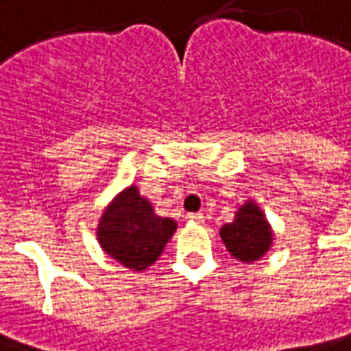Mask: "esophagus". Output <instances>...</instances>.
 <instances>
[{
	"label": "esophagus",
	"instance_id": "1",
	"mask_svg": "<svg viewBox=\"0 0 351 351\" xmlns=\"http://www.w3.org/2000/svg\"><path fill=\"white\" fill-rule=\"evenodd\" d=\"M186 219H188L190 223H194V225H202L206 217H204V213H188V215H186Z\"/></svg>",
	"mask_w": 351,
	"mask_h": 351
}]
</instances>
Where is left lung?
<instances>
[{
    "instance_id": "8db88e82",
    "label": "left lung",
    "mask_w": 351,
    "mask_h": 351,
    "mask_svg": "<svg viewBox=\"0 0 351 351\" xmlns=\"http://www.w3.org/2000/svg\"><path fill=\"white\" fill-rule=\"evenodd\" d=\"M221 240L236 259L252 263L263 257L273 244V230L256 202H245L236 211L232 223L221 228Z\"/></svg>"
}]
</instances>
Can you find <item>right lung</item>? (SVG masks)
<instances>
[{
	"label": "right lung",
	"instance_id": "right-lung-1",
	"mask_svg": "<svg viewBox=\"0 0 351 351\" xmlns=\"http://www.w3.org/2000/svg\"><path fill=\"white\" fill-rule=\"evenodd\" d=\"M176 223L154 213L152 204L128 186L107 206L97 225V242L107 256L132 271H144L163 254Z\"/></svg>",
	"mask_w": 351,
	"mask_h": 351
}]
</instances>
